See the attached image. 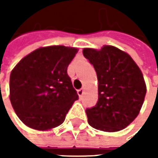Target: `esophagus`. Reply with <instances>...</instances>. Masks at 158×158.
Returning a JSON list of instances; mask_svg holds the SVG:
<instances>
[{
    "mask_svg": "<svg viewBox=\"0 0 158 158\" xmlns=\"http://www.w3.org/2000/svg\"><path fill=\"white\" fill-rule=\"evenodd\" d=\"M83 92H84L83 89H78V90H77V94L79 95V97H80V98L82 97V95L83 94Z\"/></svg>",
    "mask_w": 158,
    "mask_h": 158,
    "instance_id": "34e87169",
    "label": "esophagus"
}]
</instances>
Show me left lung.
I'll return each instance as SVG.
<instances>
[{
  "label": "left lung",
  "instance_id": "8db88e82",
  "mask_svg": "<svg viewBox=\"0 0 158 158\" xmlns=\"http://www.w3.org/2000/svg\"><path fill=\"white\" fill-rule=\"evenodd\" d=\"M98 81V100L86 109L88 122L105 132L124 129L139 114L146 95L143 73L127 52L112 46L84 48Z\"/></svg>",
  "mask_w": 158,
  "mask_h": 158
}]
</instances>
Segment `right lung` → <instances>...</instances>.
Instances as JSON below:
<instances>
[{"instance_id": "obj_1", "label": "right lung", "mask_w": 158, "mask_h": 158, "mask_svg": "<svg viewBox=\"0 0 158 158\" xmlns=\"http://www.w3.org/2000/svg\"><path fill=\"white\" fill-rule=\"evenodd\" d=\"M77 51L64 46L41 47L23 58L11 71L10 102L29 127L44 131L62 124L79 98L68 75Z\"/></svg>"}]
</instances>
